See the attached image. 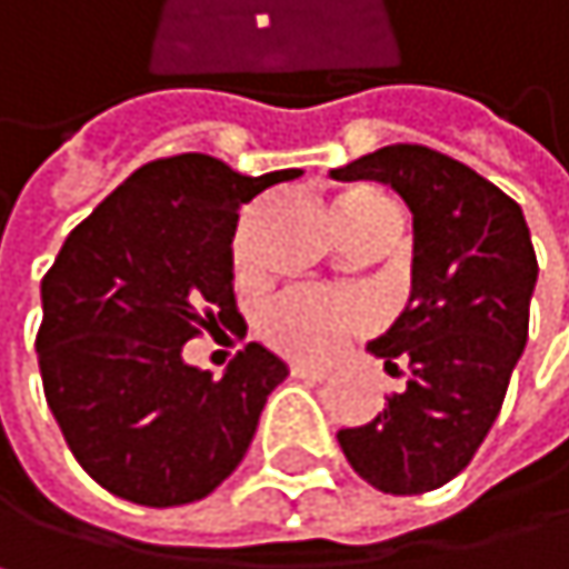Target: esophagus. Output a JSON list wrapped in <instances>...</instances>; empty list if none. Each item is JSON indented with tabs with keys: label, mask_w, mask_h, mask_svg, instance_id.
Masks as SVG:
<instances>
[{
	"label": "esophagus",
	"mask_w": 569,
	"mask_h": 569,
	"mask_svg": "<svg viewBox=\"0 0 569 569\" xmlns=\"http://www.w3.org/2000/svg\"><path fill=\"white\" fill-rule=\"evenodd\" d=\"M291 376H295V379H305V382H325L331 372H328V369H321V366H305V362H295V366H291Z\"/></svg>",
	"instance_id": "obj_1"
}]
</instances>
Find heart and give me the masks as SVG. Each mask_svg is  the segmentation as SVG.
Returning a JSON list of instances; mask_svg holds the SVG:
<instances>
[{
  "label": "heart",
  "instance_id": "obj_1",
  "mask_svg": "<svg viewBox=\"0 0 569 569\" xmlns=\"http://www.w3.org/2000/svg\"><path fill=\"white\" fill-rule=\"evenodd\" d=\"M369 214H396L392 200L376 187H351L335 197V224H351ZM248 224L234 241L238 274L251 271V251L244 238ZM376 308L362 295H335L318 288H291L274 295L258 311V331L268 345L301 362H328L345 348L348 338L372 328Z\"/></svg>",
  "mask_w": 569,
  "mask_h": 569
}]
</instances>
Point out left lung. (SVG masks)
Instances as JSON below:
<instances>
[{
	"label": "left lung",
	"mask_w": 569,
	"mask_h": 569,
	"mask_svg": "<svg viewBox=\"0 0 569 569\" xmlns=\"http://www.w3.org/2000/svg\"><path fill=\"white\" fill-rule=\"evenodd\" d=\"M335 180L389 183L412 210V295L396 325L369 341L386 369H409L406 389L338 446L366 482L416 496L459 476L496 416L527 348L537 254L523 210L472 167L392 143Z\"/></svg>",
	"instance_id": "obj_1"
}]
</instances>
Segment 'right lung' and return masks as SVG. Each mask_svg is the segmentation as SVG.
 Masks as SVG:
<instances>
[{
    "label": "right lung",
    "instance_id": "obj_1",
    "mask_svg": "<svg viewBox=\"0 0 569 569\" xmlns=\"http://www.w3.org/2000/svg\"><path fill=\"white\" fill-rule=\"evenodd\" d=\"M295 177H248L207 153L150 160L69 231L46 271L42 392L69 452L120 500L183 507L244 459L288 366L248 341L214 379L183 362V345L238 318L241 203Z\"/></svg>",
    "mask_w": 569,
    "mask_h": 569
}]
</instances>
